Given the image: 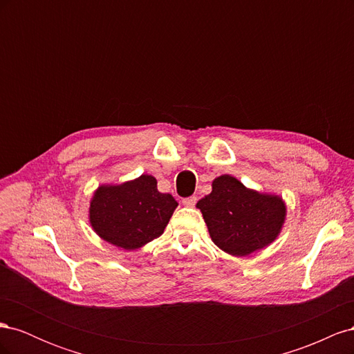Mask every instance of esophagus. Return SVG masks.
I'll return each mask as SVG.
<instances>
[{"mask_svg": "<svg viewBox=\"0 0 354 354\" xmlns=\"http://www.w3.org/2000/svg\"><path fill=\"white\" fill-rule=\"evenodd\" d=\"M196 201H198V198H196V196L186 198V199H183V205H185V207H187V208H194V207H195V203H196Z\"/></svg>", "mask_w": 354, "mask_h": 354, "instance_id": "34e87169", "label": "esophagus"}]
</instances>
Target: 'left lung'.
I'll list each match as a JSON object with an SVG mask.
<instances>
[{"label":"left lung","mask_w":354,"mask_h":354,"mask_svg":"<svg viewBox=\"0 0 354 354\" xmlns=\"http://www.w3.org/2000/svg\"><path fill=\"white\" fill-rule=\"evenodd\" d=\"M212 190L198 201L212 242L233 257L264 250L279 236L286 220L282 196L246 187L230 174L212 180Z\"/></svg>","instance_id":"obj_1"}]
</instances>
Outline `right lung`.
Wrapping results in <instances>:
<instances>
[{
    "instance_id": "add662e5",
    "label": "right lung",
    "mask_w": 354,
    "mask_h": 354,
    "mask_svg": "<svg viewBox=\"0 0 354 354\" xmlns=\"http://www.w3.org/2000/svg\"><path fill=\"white\" fill-rule=\"evenodd\" d=\"M156 185L151 174L120 185H100L90 201L91 229L103 241L127 251L159 238L178 203L169 194H160Z\"/></svg>"
}]
</instances>
